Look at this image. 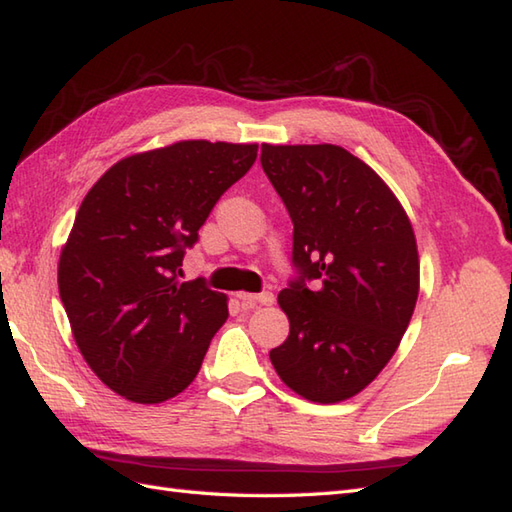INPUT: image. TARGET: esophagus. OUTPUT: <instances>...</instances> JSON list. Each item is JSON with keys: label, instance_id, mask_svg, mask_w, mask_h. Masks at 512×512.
Returning a JSON list of instances; mask_svg holds the SVG:
<instances>
[{"label": "esophagus", "instance_id": "34e87169", "mask_svg": "<svg viewBox=\"0 0 512 512\" xmlns=\"http://www.w3.org/2000/svg\"><path fill=\"white\" fill-rule=\"evenodd\" d=\"M237 299H240L244 305H272L275 303V294L272 292H259V294H253V292H237L235 294Z\"/></svg>", "mask_w": 512, "mask_h": 512}]
</instances>
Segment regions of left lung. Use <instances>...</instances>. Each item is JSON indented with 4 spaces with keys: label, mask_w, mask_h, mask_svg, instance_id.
Wrapping results in <instances>:
<instances>
[{
    "label": "left lung",
    "mask_w": 512,
    "mask_h": 512,
    "mask_svg": "<svg viewBox=\"0 0 512 512\" xmlns=\"http://www.w3.org/2000/svg\"><path fill=\"white\" fill-rule=\"evenodd\" d=\"M261 168L294 224L303 276L279 292L290 336L270 351L281 382L314 403L362 392L395 355L419 296V251L399 198L334 144H261Z\"/></svg>",
    "instance_id": "left-lung-1"
}]
</instances>
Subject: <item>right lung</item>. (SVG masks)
Segmentation results:
<instances>
[{
  "label": "right lung",
  "mask_w": 512,
  "mask_h": 512,
  "mask_svg": "<svg viewBox=\"0 0 512 512\" xmlns=\"http://www.w3.org/2000/svg\"><path fill=\"white\" fill-rule=\"evenodd\" d=\"M255 159L257 144L176 141L117 161L82 200L58 292L82 358L120 397L163 403L198 375L229 299L178 281L183 255Z\"/></svg>",
  "instance_id": "add662e5"
}]
</instances>
